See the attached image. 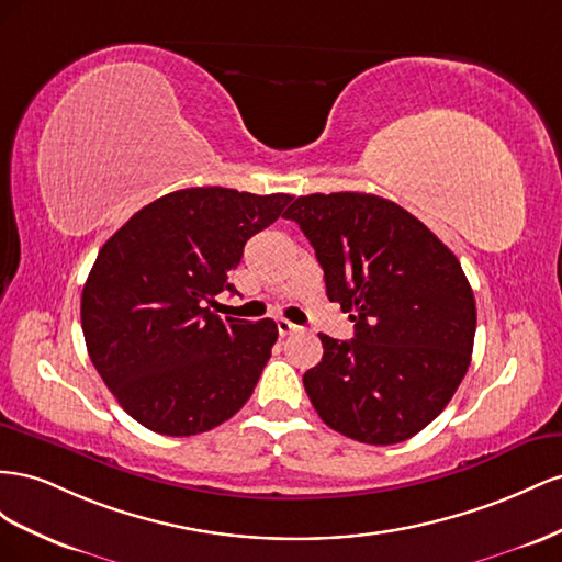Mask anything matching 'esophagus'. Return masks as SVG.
<instances>
[{"instance_id": "esophagus-1", "label": "esophagus", "mask_w": 562, "mask_h": 562, "mask_svg": "<svg viewBox=\"0 0 562 562\" xmlns=\"http://www.w3.org/2000/svg\"><path fill=\"white\" fill-rule=\"evenodd\" d=\"M299 327L294 325V323H290V319H284V317H280L278 319V331H280V336H286V334H292V331H296Z\"/></svg>"}]
</instances>
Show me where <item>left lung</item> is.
I'll list each match as a JSON object with an SVG mask.
<instances>
[{
	"instance_id": "obj_1",
	"label": "left lung",
	"mask_w": 562,
	"mask_h": 562,
	"mask_svg": "<svg viewBox=\"0 0 562 562\" xmlns=\"http://www.w3.org/2000/svg\"><path fill=\"white\" fill-rule=\"evenodd\" d=\"M329 301L356 339L319 334L323 362L303 374L329 428L367 445L416 436L447 407L471 364L475 299L457 256L403 206L367 192L296 198Z\"/></svg>"
}]
</instances>
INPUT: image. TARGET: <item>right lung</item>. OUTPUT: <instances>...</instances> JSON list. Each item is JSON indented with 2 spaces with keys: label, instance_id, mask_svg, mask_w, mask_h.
Segmentation results:
<instances>
[{
  "label": "right lung",
  "instance_id": "1",
  "mask_svg": "<svg viewBox=\"0 0 562 562\" xmlns=\"http://www.w3.org/2000/svg\"><path fill=\"white\" fill-rule=\"evenodd\" d=\"M292 195L186 188L136 212L101 247L82 292L89 358L122 409L159 436L186 438L228 422L254 393L278 325L214 315L235 292L247 239Z\"/></svg>",
  "mask_w": 562,
  "mask_h": 562
}]
</instances>
